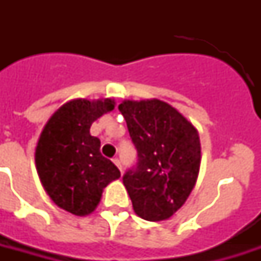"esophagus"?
Returning <instances> with one entry per match:
<instances>
[{
  "label": "esophagus",
  "mask_w": 261,
  "mask_h": 261,
  "mask_svg": "<svg viewBox=\"0 0 261 261\" xmlns=\"http://www.w3.org/2000/svg\"><path fill=\"white\" fill-rule=\"evenodd\" d=\"M112 161H114L115 165H116V167L119 168V171L122 172V164H120V160H119V159H114V160H112Z\"/></svg>",
  "instance_id": "1"
}]
</instances>
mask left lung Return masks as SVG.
Instances as JSON below:
<instances>
[{
  "label": "left lung",
  "instance_id": "8db88e82",
  "mask_svg": "<svg viewBox=\"0 0 261 261\" xmlns=\"http://www.w3.org/2000/svg\"><path fill=\"white\" fill-rule=\"evenodd\" d=\"M118 108L138 151L137 167L123 176L133 208L142 219L165 221L181 208L198 180V130L159 98L124 100Z\"/></svg>",
  "mask_w": 261,
  "mask_h": 261
}]
</instances>
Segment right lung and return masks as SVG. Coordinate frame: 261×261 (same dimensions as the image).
<instances>
[{
    "label": "right lung",
    "mask_w": 261,
    "mask_h": 261,
    "mask_svg": "<svg viewBox=\"0 0 261 261\" xmlns=\"http://www.w3.org/2000/svg\"><path fill=\"white\" fill-rule=\"evenodd\" d=\"M114 108V98H74L59 107L40 133L35 149L39 178L51 200L70 214H92L102 190L120 177L100 153V139L89 131Z\"/></svg>",
    "instance_id": "add662e5"
}]
</instances>
